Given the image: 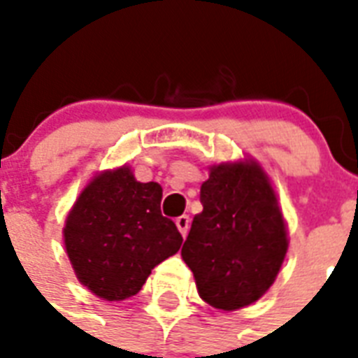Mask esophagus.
<instances>
[{
	"instance_id": "esophagus-1",
	"label": "esophagus",
	"mask_w": 358,
	"mask_h": 358,
	"mask_svg": "<svg viewBox=\"0 0 358 358\" xmlns=\"http://www.w3.org/2000/svg\"><path fill=\"white\" fill-rule=\"evenodd\" d=\"M189 224H191V219L189 215H180V217H176V227H178L180 234L187 236V232H189Z\"/></svg>"
}]
</instances>
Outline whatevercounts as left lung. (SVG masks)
Wrapping results in <instances>:
<instances>
[{"mask_svg": "<svg viewBox=\"0 0 358 358\" xmlns=\"http://www.w3.org/2000/svg\"><path fill=\"white\" fill-rule=\"evenodd\" d=\"M201 202L202 212L182 247L199 294L221 310L255 303L269 289L288 250L282 213L266 174L256 163L212 167Z\"/></svg>", "mask_w": 358, "mask_h": 358, "instance_id": "left-lung-1", "label": "left lung"}]
</instances>
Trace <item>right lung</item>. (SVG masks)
I'll return each mask as SVG.
<instances>
[{
	"label": "right lung",
	"mask_w": 358,
	"mask_h": 358,
	"mask_svg": "<svg viewBox=\"0 0 358 358\" xmlns=\"http://www.w3.org/2000/svg\"><path fill=\"white\" fill-rule=\"evenodd\" d=\"M162 185L141 184L128 167L98 174L72 208L64 245L83 286L106 301L143 288L150 271L178 252L182 234L162 215Z\"/></svg>",
	"instance_id": "add662e5"
}]
</instances>
